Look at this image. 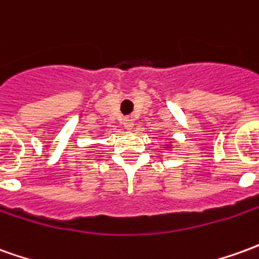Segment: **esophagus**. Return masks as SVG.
Here are the masks:
<instances>
[{
  "mask_svg": "<svg viewBox=\"0 0 259 259\" xmlns=\"http://www.w3.org/2000/svg\"><path fill=\"white\" fill-rule=\"evenodd\" d=\"M123 126L124 129L132 130L133 129V126H135V120H133L132 117H126V119H123Z\"/></svg>",
  "mask_w": 259,
  "mask_h": 259,
  "instance_id": "obj_1",
  "label": "esophagus"
}]
</instances>
